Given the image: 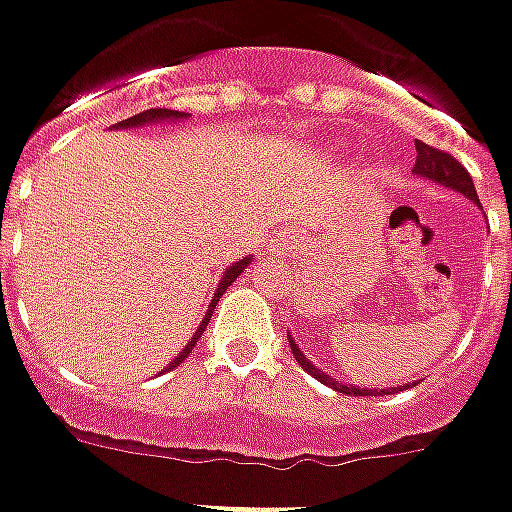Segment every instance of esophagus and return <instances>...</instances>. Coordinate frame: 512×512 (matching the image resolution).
Returning <instances> with one entry per match:
<instances>
[{"instance_id": "34e87169", "label": "esophagus", "mask_w": 512, "mask_h": 512, "mask_svg": "<svg viewBox=\"0 0 512 512\" xmlns=\"http://www.w3.org/2000/svg\"><path fill=\"white\" fill-rule=\"evenodd\" d=\"M283 240H286V243H294V235H289V232H286V235H283Z\"/></svg>"}]
</instances>
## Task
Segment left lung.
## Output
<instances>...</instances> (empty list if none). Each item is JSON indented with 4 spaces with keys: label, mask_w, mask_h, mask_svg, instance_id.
<instances>
[{
    "label": "left lung",
    "mask_w": 512,
    "mask_h": 512,
    "mask_svg": "<svg viewBox=\"0 0 512 512\" xmlns=\"http://www.w3.org/2000/svg\"><path fill=\"white\" fill-rule=\"evenodd\" d=\"M416 175H422V178H431L436 184H445L450 189H456V192H462L465 198H470L473 203H479V195H476V186H473V178L467 175V169L448 155L445 150H436L431 144H422V141H416ZM291 345V354H294V360L300 362V368L311 374L314 379H320L323 385H331L334 391H340V394H348V397H374L377 391H362V388H354V385H343V382H337V379H331L328 374H323L317 365H311L306 357H303V351L297 348V343L289 337ZM405 388H411V385H405ZM399 391V388H394ZM379 394H388V391H379Z\"/></svg>",
    "instance_id": "obj_1"
}]
</instances>
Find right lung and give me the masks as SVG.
<instances>
[{
  "mask_svg": "<svg viewBox=\"0 0 512 512\" xmlns=\"http://www.w3.org/2000/svg\"><path fill=\"white\" fill-rule=\"evenodd\" d=\"M164 118H181V113H175V110H147V113H138V115H133V118H127V121H121L118 127H135V124H150V121H164ZM246 263H249V257H246V260H238L235 266H229V269H226V274H223V280H221V286H218V291H215V300H212V306H209V311H206L203 323L198 326V331H195V337L189 340V345H186L184 351H181V354H178L175 360L169 362V368L181 365V360H186V357H189V351L195 348L198 337L203 334V328H206V323H209V314H212V309H215V303L221 300L223 291L229 289V283H235V277H238V274L246 269Z\"/></svg>",
  "mask_w": 512,
  "mask_h": 512,
  "instance_id": "add662e5",
  "label": "right lung"
}]
</instances>
